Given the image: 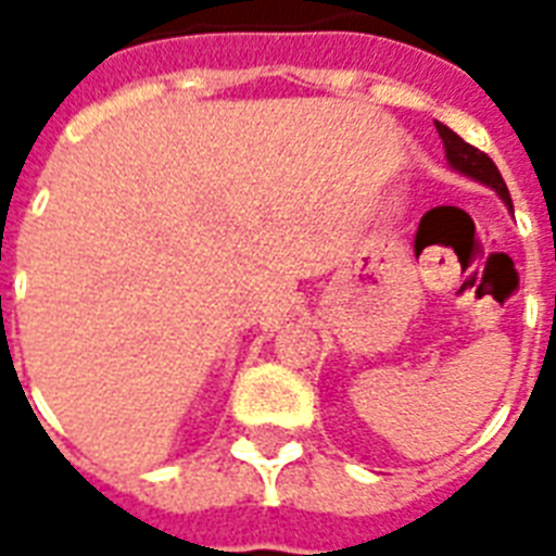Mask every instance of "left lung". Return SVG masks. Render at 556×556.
<instances>
[{
    "mask_svg": "<svg viewBox=\"0 0 556 556\" xmlns=\"http://www.w3.org/2000/svg\"><path fill=\"white\" fill-rule=\"evenodd\" d=\"M435 129H439L441 141H444V150H447L450 164H453L458 173H465V176H470V178H476V181H482V185L493 187V190L500 192L502 199H505V204L510 207V192H508V187H505V181H502L500 169H496V164L491 161V155H484L482 150H476V147H470L467 141H462V138H458L453 129H447L444 124H435Z\"/></svg>",
    "mask_w": 556,
    "mask_h": 556,
    "instance_id": "left-lung-1",
    "label": "left lung"
}]
</instances>
